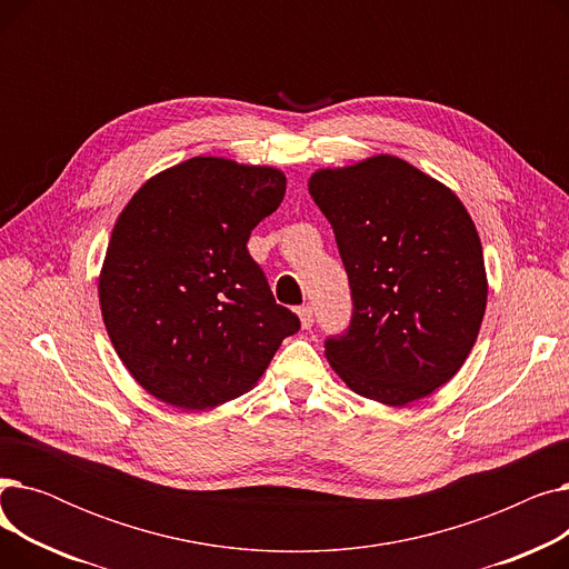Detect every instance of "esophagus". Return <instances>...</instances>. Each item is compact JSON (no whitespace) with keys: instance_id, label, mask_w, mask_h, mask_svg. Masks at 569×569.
Segmentation results:
<instances>
[{"instance_id":"1","label":"esophagus","mask_w":569,"mask_h":569,"mask_svg":"<svg viewBox=\"0 0 569 569\" xmlns=\"http://www.w3.org/2000/svg\"><path fill=\"white\" fill-rule=\"evenodd\" d=\"M297 316H300L302 330H309V327L313 325V309L311 307H300V309H297Z\"/></svg>"}]
</instances>
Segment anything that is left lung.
<instances>
[{
  "label": "left lung",
  "mask_w": 569,
  "mask_h": 569,
  "mask_svg": "<svg viewBox=\"0 0 569 569\" xmlns=\"http://www.w3.org/2000/svg\"><path fill=\"white\" fill-rule=\"evenodd\" d=\"M309 193L332 223L352 292L325 357L355 395L408 406L452 380L480 335L487 269L457 193L392 154L320 168Z\"/></svg>",
  "instance_id": "8db88e82"
}]
</instances>
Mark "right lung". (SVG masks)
<instances>
[{
    "label": "right lung",
    "instance_id": "right-lung-1",
    "mask_svg": "<svg viewBox=\"0 0 569 569\" xmlns=\"http://www.w3.org/2000/svg\"><path fill=\"white\" fill-rule=\"evenodd\" d=\"M286 174L193 157L149 177L117 217L99 274L108 337L159 401L207 410L260 380L300 318L279 307L249 256Z\"/></svg>",
    "mask_w": 569,
    "mask_h": 569
}]
</instances>
